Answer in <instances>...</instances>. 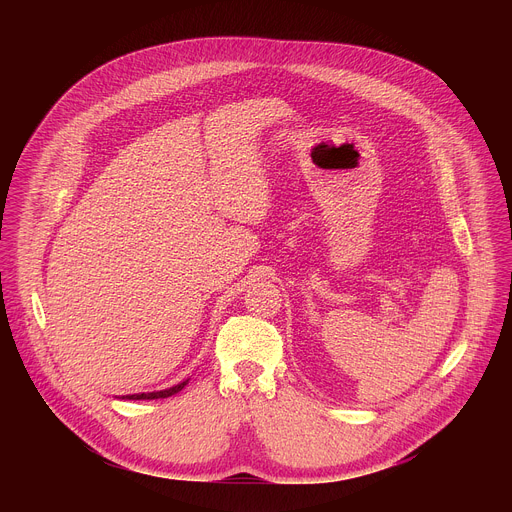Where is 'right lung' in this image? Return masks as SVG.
<instances>
[{
    "mask_svg": "<svg viewBox=\"0 0 512 512\" xmlns=\"http://www.w3.org/2000/svg\"><path fill=\"white\" fill-rule=\"evenodd\" d=\"M184 385H186V383H180V385H176V387H172V389H166V391H158V393H139V395H127V399H133V401H137V399H164V397H172V395H176L178 391H182V389H184Z\"/></svg>",
    "mask_w": 512,
    "mask_h": 512,
    "instance_id": "add662e5",
    "label": "right lung"
}]
</instances>
